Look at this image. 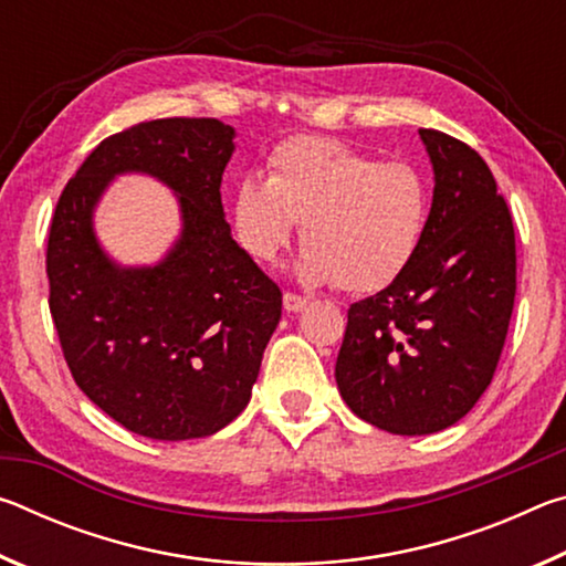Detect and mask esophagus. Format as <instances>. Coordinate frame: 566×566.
<instances>
[{"instance_id":"esophagus-1","label":"esophagus","mask_w":566,"mask_h":566,"mask_svg":"<svg viewBox=\"0 0 566 566\" xmlns=\"http://www.w3.org/2000/svg\"><path fill=\"white\" fill-rule=\"evenodd\" d=\"M282 304H284V310L286 312H302L304 306H306V300L304 296H300V294H292V292H286L284 296H282Z\"/></svg>"}]
</instances>
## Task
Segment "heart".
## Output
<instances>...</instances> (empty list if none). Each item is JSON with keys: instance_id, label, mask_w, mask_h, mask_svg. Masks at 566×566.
I'll return each mask as SVG.
<instances>
[{"instance_id": "heart-1", "label": "heart", "mask_w": 566, "mask_h": 566, "mask_svg": "<svg viewBox=\"0 0 566 566\" xmlns=\"http://www.w3.org/2000/svg\"><path fill=\"white\" fill-rule=\"evenodd\" d=\"M429 219L424 175L344 142L294 137L274 149L270 177L247 175L234 195L239 244L272 262L302 224L294 272L306 284L375 292L415 260Z\"/></svg>"}]
</instances>
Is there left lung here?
Here are the masks:
<instances>
[{
	"mask_svg": "<svg viewBox=\"0 0 566 566\" xmlns=\"http://www.w3.org/2000/svg\"><path fill=\"white\" fill-rule=\"evenodd\" d=\"M434 171L427 232L387 290L349 306L334 367L342 399L389 434L457 424L494 377L516 292L514 224L486 161L419 129Z\"/></svg>",
	"mask_w": 566,
	"mask_h": 566,
	"instance_id": "8db88e82",
	"label": "left lung"
}]
</instances>
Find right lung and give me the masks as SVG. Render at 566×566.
<instances>
[{"instance_id":"add662e5","label":"right lung","mask_w":566,"mask_h":566,"mask_svg":"<svg viewBox=\"0 0 566 566\" xmlns=\"http://www.w3.org/2000/svg\"><path fill=\"white\" fill-rule=\"evenodd\" d=\"M237 132L219 119H155L112 134L56 202L46 276L64 359L84 395L129 432L185 442L249 405L282 292L232 239L222 175ZM147 174L178 199L182 229L155 265H119L93 212L112 178Z\"/></svg>"}]
</instances>
